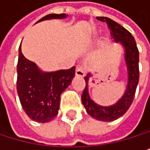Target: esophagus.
Instances as JSON below:
<instances>
[{"label":"esophagus","mask_w":150,"mask_h":150,"mask_svg":"<svg viewBox=\"0 0 150 150\" xmlns=\"http://www.w3.org/2000/svg\"><path fill=\"white\" fill-rule=\"evenodd\" d=\"M85 74V68L83 66H77L76 69V76L79 77H83Z\"/></svg>","instance_id":"1"}]
</instances>
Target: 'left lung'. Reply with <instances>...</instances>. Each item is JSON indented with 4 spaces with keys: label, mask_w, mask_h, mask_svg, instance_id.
Listing matches in <instances>:
<instances>
[{
    "label": "left lung",
    "mask_w": 150,
    "mask_h": 150,
    "mask_svg": "<svg viewBox=\"0 0 150 150\" xmlns=\"http://www.w3.org/2000/svg\"><path fill=\"white\" fill-rule=\"evenodd\" d=\"M99 21H106L111 34L115 42H120L124 47V58L128 70V84L127 89L120 99L111 106H101L95 103L88 93V81L92 76L91 74H87L84 77L85 88L82 94V103L83 104L86 112L89 115L98 120L103 122H112L122 117L128 110L133 102L136 93L137 85L139 83V49L136 41L125 28L120 26L114 21L107 17H99Z\"/></svg>",
    "instance_id": "8db88e82"
}]
</instances>
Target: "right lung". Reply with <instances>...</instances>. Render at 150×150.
Segmentation results:
<instances>
[{
	"instance_id": "1",
	"label": "right lung",
	"mask_w": 150,
	"mask_h": 150,
	"mask_svg": "<svg viewBox=\"0 0 150 150\" xmlns=\"http://www.w3.org/2000/svg\"><path fill=\"white\" fill-rule=\"evenodd\" d=\"M67 15L48 14L38 22L64 19ZM76 67L55 72H42L34 62L27 59L19 47L17 65V92L26 114L37 122H48L58 113L60 96L71 83Z\"/></svg>"
}]
</instances>
